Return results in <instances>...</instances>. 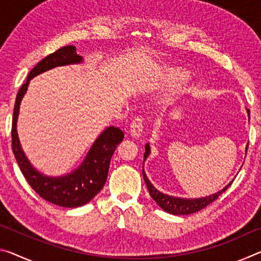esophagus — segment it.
Masks as SVG:
<instances>
[{"instance_id": "obj_1", "label": "esophagus", "mask_w": 261, "mask_h": 261, "mask_svg": "<svg viewBox=\"0 0 261 261\" xmlns=\"http://www.w3.org/2000/svg\"><path fill=\"white\" fill-rule=\"evenodd\" d=\"M144 130V124H143V120L140 117H136L134 121L131 122L130 124V132L131 136L134 137H139L143 134Z\"/></svg>"}]
</instances>
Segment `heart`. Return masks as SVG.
<instances>
[{"label":"heart","instance_id":"obj_1","mask_svg":"<svg viewBox=\"0 0 261 261\" xmlns=\"http://www.w3.org/2000/svg\"><path fill=\"white\" fill-rule=\"evenodd\" d=\"M168 76H169V79H171V81H176V79L182 77V73H179L177 71H173V70H171V71L168 73Z\"/></svg>","mask_w":261,"mask_h":261}]
</instances>
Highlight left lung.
<instances>
[{"mask_svg":"<svg viewBox=\"0 0 261 261\" xmlns=\"http://www.w3.org/2000/svg\"><path fill=\"white\" fill-rule=\"evenodd\" d=\"M246 110H247V114H249V117H250V110L249 109H246ZM247 147H249V144H247V146H246V151H247ZM145 151L146 152H145V154H144V158L146 159L149 155V145L148 144L145 146ZM143 177H144L145 183H146V185H147L149 194H151V197L154 200H155L156 204L160 206L163 211H166L167 213H170L174 215H188V214L196 213V212L205 208L206 206H208L210 204H212V202L218 199L219 196H221V194L226 191L229 185L231 184V183L228 184L223 190H221V191H219L218 193H214L208 197L197 198V199H184V198L170 197V196H168V194H163L160 191H158V190L154 188L151 184V182L148 180L146 174L144 173V170H143Z\"/></svg>","mask_w":261,"mask_h":261,"instance_id":"8db88e82","label":"left lung"}]
</instances>
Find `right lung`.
Listing matches in <instances>:
<instances>
[{
	"label": "right lung",
	"mask_w": 261,
	"mask_h": 261,
	"mask_svg": "<svg viewBox=\"0 0 261 261\" xmlns=\"http://www.w3.org/2000/svg\"><path fill=\"white\" fill-rule=\"evenodd\" d=\"M83 57L77 54L74 46H64L53 54L46 56L45 59H42L31 70L26 82L19 88L16 96L14 116H12V151H14L20 171L23 173L31 188L42 199L62 207L83 206L93 199L100 192V190L103 188L106 183V179H107L110 159H112L115 149L122 143L124 134L118 127L109 126L95 140L85 160L83 161L78 169L67 176L47 177L31 166L25 154L21 151L16 124L17 118H18L20 101L26 93L31 79L37 74L55 67L81 63Z\"/></svg>",
	"instance_id": "add662e5"
}]
</instances>
